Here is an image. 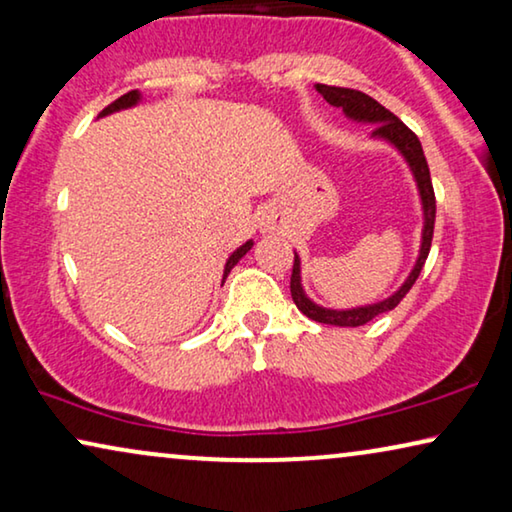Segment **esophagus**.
I'll return each instance as SVG.
<instances>
[{"label":"esophagus","mask_w":512,"mask_h":512,"mask_svg":"<svg viewBox=\"0 0 512 512\" xmlns=\"http://www.w3.org/2000/svg\"><path fill=\"white\" fill-rule=\"evenodd\" d=\"M264 227H269V220H266V222H264Z\"/></svg>","instance_id":"34e87169"}]
</instances>
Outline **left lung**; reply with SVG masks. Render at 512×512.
Returning <instances> with one entry per match:
<instances>
[{"label":"left lung","mask_w":512,"mask_h":512,"mask_svg":"<svg viewBox=\"0 0 512 512\" xmlns=\"http://www.w3.org/2000/svg\"><path fill=\"white\" fill-rule=\"evenodd\" d=\"M315 90L320 92L322 97L327 99L331 106H338L343 109L345 118L355 120V122H366V125H376L373 127L371 136L378 141L390 143L392 148L399 150V155L406 160L410 174L415 178L417 192H420V201H422V241H420V255L415 259L413 271L408 273V278L403 280V285L397 292L390 294V297L383 301H376V304H366V306H357V308H325L320 304H315L313 299L306 297L304 285H301V259L294 253V266H292V278H290V292L294 304L306 318H311L315 322H322V325H336V327H362L366 322H371L373 318H378L380 313L392 311L394 306H399V301L406 297L410 287L415 285L417 276H420L424 262H427L429 248H431V239H434V220H436V197H434V185H431V176H429V167H427V157L422 153V143L417 136L410 132V129L403 125V122L394 115L392 111H387L383 104H378L376 99L364 95L359 90H350V88H334V85H315Z\"/></svg>","instance_id":"obj_1"}]
</instances>
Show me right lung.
Segmentation results:
<instances>
[{"mask_svg": "<svg viewBox=\"0 0 512 512\" xmlns=\"http://www.w3.org/2000/svg\"><path fill=\"white\" fill-rule=\"evenodd\" d=\"M139 102H141V92H139V90H132V92H127V95H122V97L115 99L113 104L106 106V109H104L102 113H99V118H104V115H111V113H115V111H122V109H132V106H136ZM250 248H253V239L246 241L241 248H236L234 253L229 255L227 264H225V278L229 276V271H232L234 266L239 264V259H241L243 255H246Z\"/></svg>", "mask_w": 512, "mask_h": 512, "instance_id": "add662e5", "label": "right lung"}]
</instances>
